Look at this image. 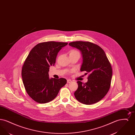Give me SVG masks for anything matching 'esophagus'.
<instances>
[{"label": "esophagus", "mask_w": 135, "mask_h": 135, "mask_svg": "<svg viewBox=\"0 0 135 135\" xmlns=\"http://www.w3.org/2000/svg\"><path fill=\"white\" fill-rule=\"evenodd\" d=\"M72 82L71 79H67V83L68 84H70Z\"/></svg>", "instance_id": "obj_1"}]
</instances>
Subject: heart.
Returning a JSON list of instances; mask_svg holds the SVG:
<instances>
[{"instance_id":"heart-1","label":"heart","mask_w":135,"mask_h":135,"mask_svg":"<svg viewBox=\"0 0 135 135\" xmlns=\"http://www.w3.org/2000/svg\"><path fill=\"white\" fill-rule=\"evenodd\" d=\"M71 54H78L79 55V53L78 52V51H76L75 50H72V51H71L69 55H71Z\"/></svg>"}]
</instances>
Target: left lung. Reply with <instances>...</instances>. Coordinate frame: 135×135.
<instances>
[{"label":"left lung","instance_id":"obj_1","mask_svg":"<svg viewBox=\"0 0 135 135\" xmlns=\"http://www.w3.org/2000/svg\"><path fill=\"white\" fill-rule=\"evenodd\" d=\"M69 45L81 51L83 63L80 71L89 74L88 81H78L74 96L79 102L91 105L102 100L108 93L112 69L105 51L99 45L88 41H74Z\"/></svg>","mask_w":135,"mask_h":135}]
</instances>
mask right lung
Returning <instances> with one entry per match:
<instances>
[{"instance_id":"right-lung-1","label":"right lung","mask_w":135,"mask_h":135,"mask_svg":"<svg viewBox=\"0 0 135 135\" xmlns=\"http://www.w3.org/2000/svg\"><path fill=\"white\" fill-rule=\"evenodd\" d=\"M67 42L48 41L35 45L23 65L22 77L28 95L39 103H48L58 95L67 83L63 78H50V67L54 66L59 51Z\"/></svg>"}]
</instances>
